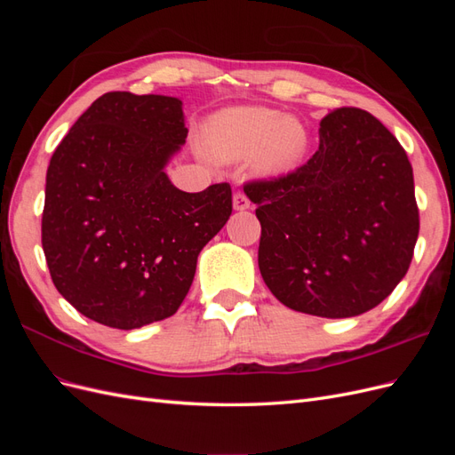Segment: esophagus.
<instances>
[{"mask_svg":"<svg viewBox=\"0 0 455 455\" xmlns=\"http://www.w3.org/2000/svg\"><path fill=\"white\" fill-rule=\"evenodd\" d=\"M233 206H235V211H246L251 209V201L243 194V191H237V194L233 196Z\"/></svg>","mask_w":455,"mask_h":455,"instance_id":"obj_1","label":"esophagus"}]
</instances>
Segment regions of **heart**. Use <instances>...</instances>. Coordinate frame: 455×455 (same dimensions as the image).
Masks as SVG:
<instances>
[{
	"label": "heart",
	"mask_w": 455,
	"mask_h": 455,
	"mask_svg": "<svg viewBox=\"0 0 455 455\" xmlns=\"http://www.w3.org/2000/svg\"><path fill=\"white\" fill-rule=\"evenodd\" d=\"M204 146L220 161L254 154L259 172L284 174L304 157L307 134L296 119L283 117L275 109L231 108L211 119Z\"/></svg>",
	"instance_id": "1"
}]
</instances>
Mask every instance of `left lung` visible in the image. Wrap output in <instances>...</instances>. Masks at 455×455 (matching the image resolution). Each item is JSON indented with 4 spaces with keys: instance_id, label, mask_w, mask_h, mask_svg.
<instances>
[{
    "instance_id": "obj_1",
    "label": "left lung",
    "mask_w": 455,
    "mask_h": 455,
    "mask_svg": "<svg viewBox=\"0 0 455 455\" xmlns=\"http://www.w3.org/2000/svg\"><path fill=\"white\" fill-rule=\"evenodd\" d=\"M315 156L244 182L261 226L258 266L281 304L326 319L361 315L403 281L419 233L404 148L361 108L321 119Z\"/></svg>"
}]
</instances>
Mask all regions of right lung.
Masks as SVG:
<instances>
[{
  "label": "right lung",
  "mask_w": 455,
  "mask_h": 455,
  "mask_svg": "<svg viewBox=\"0 0 455 455\" xmlns=\"http://www.w3.org/2000/svg\"><path fill=\"white\" fill-rule=\"evenodd\" d=\"M186 136L182 100L116 91L54 149L41 244L57 291L91 321L132 330L174 315L231 216L228 182L186 194L164 174Z\"/></svg>",
  "instance_id": "obj_1"
}]
</instances>
